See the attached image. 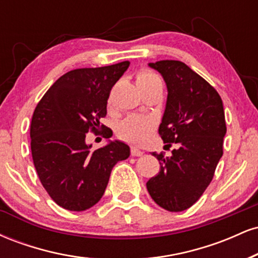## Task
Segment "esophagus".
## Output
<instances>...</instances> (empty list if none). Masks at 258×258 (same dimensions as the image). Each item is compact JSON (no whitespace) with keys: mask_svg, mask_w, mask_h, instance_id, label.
Returning a JSON list of instances; mask_svg holds the SVG:
<instances>
[{"mask_svg":"<svg viewBox=\"0 0 258 258\" xmlns=\"http://www.w3.org/2000/svg\"><path fill=\"white\" fill-rule=\"evenodd\" d=\"M131 155L132 156H142L143 155V152L141 149H138L137 147H132L131 148Z\"/></svg>","mask_w":258,"mask_h":258,"instance_id":"1","label":"esophagus"}]
</instances>
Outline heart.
<instances>
[{
  "label": "heart",
  "instance_id": "obj_1",
  "mask_svg": "<svg viewBox=\"0 0 258 258\" xmlns=\"http://www.w3.org/2000/svg\"><path fill=\"white\" fill-rule=\"evenodd\" d=\"M155 82H160V79L158 75L152 72L142 70L137 74V85L139 90L155 84ZM153 128L154 123L152 120L146 119V117L130 116L120 123L117 132H119L120 137L126 141L132 142V143H143L149 137Z\"/></svg>",
  "mask_w": 258,
  "mask_h": 258
}]
</instances>
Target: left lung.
I'll return each mask as SVG.
<instances>
[{"instance_id":"8db88e82","label":"left lung","mask_w":258,"mask_h":258,"mask_svg":"<svg viewBox=\"0 0 258 258\" xmlns=\"http://www.w3.org/2000/svg\"><path fill=\"white\" fill-rule=\"evenodd\" d=\"M148 65L161 74L167 86L159 133L167 147H177L170 158L153 153L160 172L148 180L147 189L162 209L184 211L206 190L223 155L227 132L223 103L217 91L182 61Z\"/></svg>"}]
</instances>
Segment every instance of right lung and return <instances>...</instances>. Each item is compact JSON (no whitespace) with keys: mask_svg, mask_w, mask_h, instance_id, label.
I'll list each match as a JSON object with an SVG mask.
<instances>
[{"mask_svg":"<svg viewBox=\"0 0 258 258\" xmlns=\"http://www.w3.org/2000/svg\"><path fill=\"white\" fill-rule=\"evenodd\" d=\"M130 61L84 68L64 74L38 102L30 126L31 154L43 188L55 204L70 211H85L100 200L111 170L130 156L121 141L91 150L88 132L100 133V123L112 86ZM109 138V133H104Z\"/></svg>","mask_w":258,"mask_h":258,"instance_id":"add662e5","label":"right lung"}]
</instances>
